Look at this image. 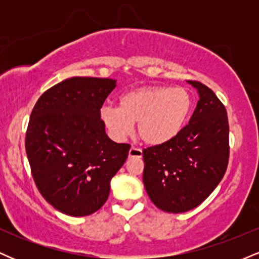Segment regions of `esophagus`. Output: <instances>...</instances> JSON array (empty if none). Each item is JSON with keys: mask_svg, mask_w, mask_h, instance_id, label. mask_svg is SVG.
<instances>
[{"mask_svg": "<svg viewBox=\"0 0 259 259\" xmlns=\"http://www.w3.org/2000/svg\"><path fill=\"white\" fill-rule=\"evenodd\" d=\"M129 157L133 158V157H136V158H141L142 157V151L138 147H132L129 151Z\"/></svg>", "mask_w": 259, "mask_h": 259, "instance_id": "esophagus-1", "label": "esophagus"}]
</instances>
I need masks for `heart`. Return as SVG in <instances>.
<instances>
[{
  "mask_svg": "<svg viewBox=\"0 0 259 259\" xmlns=\"http://www.w3.org/2000/svg\"><path fill=\"white\" fill-rule=\"evenodd\" d=\"M191 95L180 86H142L127 91L119 107L103 106L101 119L114 138L124 139L136 123L139 138L151 146L170 141L191 111Z\"/></svg>",
  "mask_w": 259,
  "mask_h": 259,
  "instance_id": "1",
  "label": "heart"
}]
</instances>
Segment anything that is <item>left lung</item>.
Wrapping results in <instances>:
<instances>
[{"label":"left lung","mask_w":259,"mask_h":259,"mask_svg":"<svg viewBox=\"0 0 259 259\" xmlns=\"http://www.w3.org/2000/svg\"><path fill=\"white\" fill-rule=\"evenodd\" d=\"M189 82L200 94L189 124L170 141L142 151L145 189L168 213L200 206L221 183L229 163L227 109L208 86Z\"/></svg>","instance_id":"1"}]
</instances>
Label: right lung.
Here are the masks:
<instances>
[{"mask_svg": "<svg viewBox=\"0 0 259 259\" xmlns=\"http://www.w3.org/2000/svg\"><path fill=\"white\" fill-rule=\"evenodd\" d=\"M114 88L113 79L74 76L45 91L32 108L25 134L32 179L45 200L64 214L99 210L127 158L130 145L112 141L101 119Z\"/></svg>", "mask_w": 259, "mask_h": 259, "instance_id": "1", "label": "right lung"}]
</instances>
